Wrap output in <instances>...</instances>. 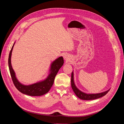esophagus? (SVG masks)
<instances>
[{"label": "esophagus", "mask_w": 124, "mask_h": 124, "mask_svg": "<svg viewBox=\"0 0 124 124\" xmlns=\"http://www.w3.org/2000/svg\"><path fill=\"white\" fill-rule=\"evenodd\" d=\"M63 58H64V59H65L66 61H68L69 58V56L67 54H65L63 55Z\"/></svg>", "instance_id": "esophagus-1"}]
</instances>
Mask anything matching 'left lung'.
I'll return each instance as SVG.
<instances>
[{"label":"left lung","instance_id":"obj_1","mask_svg":"<svg viewBox=\"0 0 124 124\" xmlns=\"http://www.w3.org/2000/svg\"><path fill=\"white\" fill-rule=\"evenodd\" d=\"M71 87L73 89L75 94L77 95L78 97L80 99L82 100H94L96 99H98L106 95L107 93L110 91V89H108V91L104 92L102 93H86L83 92L81 91L80 90L78 89L77 86L75 85L74 82V75L73 72H72L71 74Z\"/></svg>","mask_w":124,"mask_h":124}]
</instances>
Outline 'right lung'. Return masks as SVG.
I'll list each match as a JSON object with an SVG mask.
<instances>
[{
    "label": "right lung",
    "instance_id": "add662e5",
    "mask_svg": "<svg viewBox=\"0 0 124 124\" xmlns=\"http://www.w3.org/2000/svg\"><path fill=\"white\" fill-rule=\"evenodd\" d=\"M14 44L13 45L9 55L8 65L11 76L15 86L21 93L27 95L40 96L46 94L48 92L52 87L54 83L55 76L63 64V57L62 56L59 57L52 62L49 74L46 79L31 85H25L21 84L18 81L16 76V73L11 65V55H12V52Z\"/></svg>",
    "mask_w": 124,
    "mask_h": 124
}]
</instances>
